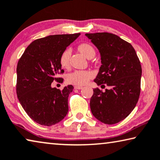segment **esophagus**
Here are the masks:
<instances>
[{
  "instance_id": "obj_1",
  "label": "esophagus",
  "mask_w": 160,
  "mask_h": 160,
  "mask_svg": "<svg viewBox=\"0 0 160 160\" xmlns=\"http://www.w3.org/2000/svg\"><path fill=\"white\" fill-rule=\"evenodd\" d=\"M82 88H83L82 86H75L74 87L75 89H82Z\"/></svg>"
}]
</instances>
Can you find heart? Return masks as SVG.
I'll use <instances>...</instances> for the list:
<instances>
[{
  "label": "heart",
  "mask_w": 160,
  "mask_h": 160,
  "mask_svg": "<svg viewBox=\"0 0 160 160\" xmlns=\"http://www.w3.org/2000/svg\"><path fill=\"white\" fill-rule=\"evenodd\" d=\"M78 51L88 58H92L95 56L94 48L88 43H81L78 46ZM72 55L71 48H66L61 53L59 58V63L61 67L67 69L70 66V58ZM94 73L89 70H76L70 73L66 77V80L69 83L78 86L84 85L94 77Z\"/></svg>",
  "instance_id": "1"
}]
</instances>
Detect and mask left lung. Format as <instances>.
<instances>
[{
    "instance_id": "1",
    "label": "left lung",
    "mask_w": 160,
    "mask_h": 160,
    "mask_svg": "<svg viewBox=\"0 0 160 160\" xmlns=\"http://www.w3.org/2000/svg\"><path fill=\"white\" fill-rule=\"evenodd\" d=\"M99 49L102 65L94 82L109 87L103 92L94 89L90 100L91 111L95 118L107 124L122 121L132 112L141 91L142 66L131 44L115 34L87 33Z\"/></svg>"
}]
</instances>
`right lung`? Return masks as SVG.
Here are the masks:
<instances>
[{"mask_svg": "<svg viewBox=\"0 0 160 160\" xmlns=\"http://www.w3.org/2000/svg\"><path fill=\"white\" fill-rule=\"evenodd\" d=\"M80 36L51 35L36 39L24 51L17 65L16 94L22 107L31 119L44 126L61 122L68 111V97L73 91L68 85L63 90L51 87L61 83L59 58L68 45Z\"/></svg>", "mask_w": 160, "mask_h": 160, "instance_id": "right-lung-1", "label": "right lung"}]
</instances>
